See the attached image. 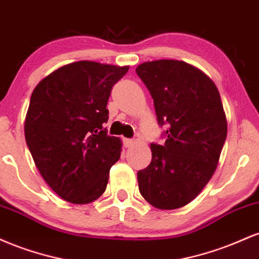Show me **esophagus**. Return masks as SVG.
Wrapping results in <instances>:
<instances>
[{
    "mask_svg": "<svg viewBox=\"0 0 259 259\" xmlns=\"http://www.w3.org/2000/svg\"><path fill=\"white\" fill-rule=\"evenodd\" d=\"M135 144V140L133 139H124V146L125 147H132Z\"/></svg>",
    "mask_w": 259,
    "mask_h": 259,
    "instance_id": "esophagus-1",
    "label": "esophagus"
}]
</instances>
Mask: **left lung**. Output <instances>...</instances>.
Listing matches in <instances>:
<instances>
[{
	"instance_id": "1",
	"label": "left lung",
	"mask_w": 259,
	"mask_h": 259,
	"mask_svg": "<svg viewBox=\"0 0 259 259\" xmlns=\"http://www.w3.org/2000/svg\"><path fill=\"white\" fill-rule=\"evenodd\" d=\"M167 125L164 145L151 144L152 160L139 170L142 197L159 209H177L197 197L214 174L228 133L218 89L183 61L158 59L136 68Z\"/></svg>"
}]
</instances>
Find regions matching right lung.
Returning <instances> with one entry per match:
<instances>
[{
	"label": "right lung",
	"mask_w": 259,
	"mask_h": 259,
	"mask_svg": "<svg viewBox=\"0 0 259 259\" xmlns=\"http://www.w3.org/2000/svg\"><path fill=\"white\" fill-rule=\"evenodd\" d=\"M129 67L79 61L44 78L31 94L25 141L41 177L70 203L94 202L106 191L120 158L119 138L107 135V102Z\"/></svg>",
	"instance_id": "obj_1"
}]
</instances>
